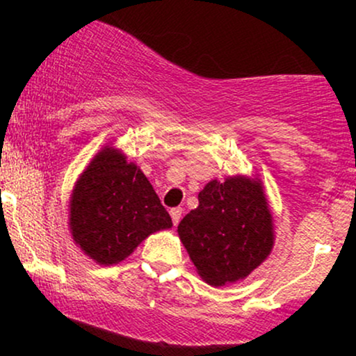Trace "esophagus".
<instances>
[{
  "instance_id": "34e87169",
  "label": "esophagus",
  "mask_w": 356,
  "mask_h": 356,
  "mask_svg": "<svg viewBox=\"0 0 356 356\" xmlns=\"http://www.w3.org/2000/svg\"><path fill=\"white\" fill-rule=\"evenodd\" d=\"M181 214H182L181 207H174V209H170V218H172L174 226H177L179 220H181Z\"/></svg>"
}]
</instances>
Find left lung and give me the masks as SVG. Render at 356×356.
Masks as SVG:
<instances>
[{"mask_svg":"<svg viewBox=\"0 0 356 356\" xmlns=\"http://www.w3.org/2000/svg\"><path fill=\"white\" fill-rule=\"evenodd\" d=\"M177 232L207 284L248 277L275 246V222L261 179L236 174L207 182L199 206L181 220Z\"/></svg>","mask_w":356,"mask_h":356,"instance_id":"8db88e82","label":"left lung"}]
</instances>
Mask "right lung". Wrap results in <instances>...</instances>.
<instances>
[{
  "label": "right lung",
  "instance_id": "right-lung-1",
  "mask_svg": "<svg viewBox=\"0 0 356 356\" xmlns=\"http://www.w3.org/2000/svg\"><path fill=\"white\" fill-rule=\"evenodd\" d=\"M73 243L102 266L120 263L172 219L136 162L112 144L102 147L73 186L68 202Z\"/></svg>",
  "mask_w": 356,
  "mask_h": 356
}]
</instances>
